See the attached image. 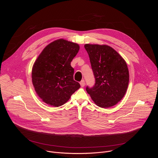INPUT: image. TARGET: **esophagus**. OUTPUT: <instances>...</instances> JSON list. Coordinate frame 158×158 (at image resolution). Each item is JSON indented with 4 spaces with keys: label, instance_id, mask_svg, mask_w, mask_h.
I'll list each match as a JSON object with an SVG mask.
<instances>
[{
    "label": "esophagus",
    "instance_id": "obj_1",
    "mask_svg": "<svg viewBox=\"0 0 158 158\" xmlns=\"http://www.w3.org/2000/svg\"><path fill=\"white\" fill-rule=\"evenodd\" d=\"M80 85L82 87H84L85 86V81L84 80H82L81 82H80Z\"/></svg>",
    "mask_w": 158,
    "mask_h": 158
}]
</instances>
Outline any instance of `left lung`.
I'll use <instances>...</instances> for the list:
<instances>
[{
  "instance_id": "left-lung-1",
  "label": "left lung",
  "mask_w": 158,
  "mask_h": 158,
  "mask_svg": "<svg viewBox=\"0 0 158 158\" xmlns=\"http://www.w3.org/2000/svg\"><path fill=\"white\" fill-rule=\"evenodd\" d=\"M96 79L93 87L86 91L99 107L107 108L116 105L124 96L129 74L124 59L107 45H84Z\"/></svg>"
}]
</instances>
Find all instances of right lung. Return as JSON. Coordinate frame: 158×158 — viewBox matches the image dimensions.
Masks as SVG:
<instances>
[{"label":"right lung","mask_w":158,"mask_h":158,"mask_svg":"<svg viewBox=\"0 0 158 158\" xmlns=\"http://www.w3.org/2000/svg\"><path fill=\"white\" fill-rule=\"evenodd\" d=\"M79 50V44L59 39L48 44L35 60L32 81L37 94L45 103L60 106L79 89L71 65Z\"/></svg>","instance_id":"right-lung-1"}]
</instances>
